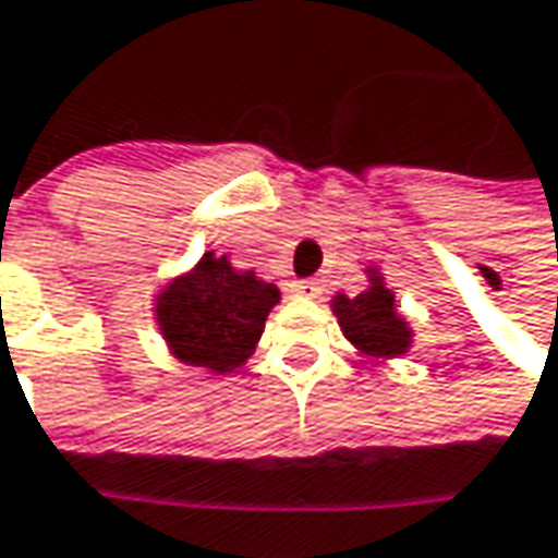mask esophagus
Masks as SVG:
<instances>
[{
  "label": "esophagus",
  "instance_id": "34e87169",
  "mask_svg": "<svg viewBox=\"0 0 558 558\" xmlns=\"http://www.w3.org/2000/svg\"><path fill=\"white\" fill-rule=\"evenodd\" d=\"M292 292L301 294V298H320L323 286L317 282V279H301V282H294Z\"/></svg>",
  "mask_w": 558,
  "mask_h": 558
}]
</instances>
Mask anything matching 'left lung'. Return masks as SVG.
<instances>
[{"label": "left lung", "instance_id": "left-lung-1", "mask_svg": "<svg viewBox=\"0 0 558 558\" xmlns=\"http://www.w3.org/2000/svg\"><path fill=\"white\" fill-rule=\"evenodd\" d=\"M371 286L361 294H336L332 314L339 317V326L361 357H402L411 349V326L396 311V294L386 289L379 269H367Z\"/></svg>", "mask_w": 558, "mask_h": 558}]
</instances>
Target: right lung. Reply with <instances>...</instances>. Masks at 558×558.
I'll return each mask as SVG.
<instances>
[{"instance_id":"1","label":"right lung","mask_w":558,"mask_h":558,"mask_svg":"<svg viewBox=\"0 0 558 558\" xmlns=\"http://www.w3.org/2000/svg\"><path fill=\"white\" fill-rule=\"evenodd\" d=\"M276 304L272 282L257 279L254 269L238 272L226 254L207 251L191 272L156 294V323L179 361L232 374L254 354Z\"/></svg>"}]
</instances>
